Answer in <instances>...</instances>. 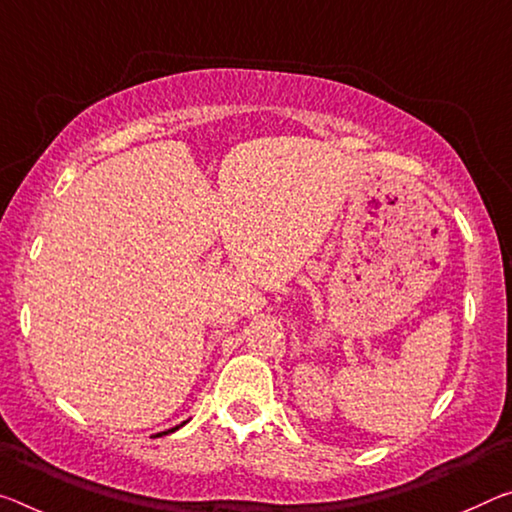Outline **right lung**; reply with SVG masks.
Wrapping results in <instances>:
<instances>
[{"mask_svg":"<svg viewBox=\"0 0 512 512\" xmlns=\"http://www.w3.org/2000/svg\"><path fill=\"white\" fill-rule=\"evenodd\" d=\"M182 426V424H180ZM180 426H175V428H170V431H164V433H157V435H168V433H173V431H177V428H180Z\"/></svg>","mask_w":512,"mask_h":512,"instance_id":"obj_1","label":"right lung"}]
</instances>
